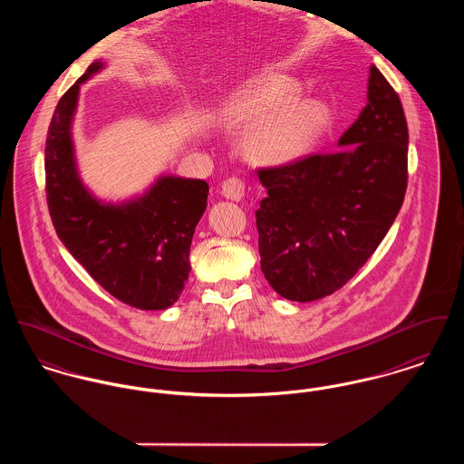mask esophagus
Returning <instances> with one entry per match:
<instances>
[{"label": "esophagus", "mask_w": 464, "mask_h": 464, "mask_svg": "<svg viewBox=\"0 0 464 464\" xmlns=\"http://www.w3.org/2000/svg\"><path fill=\"white\" fill-rule=\"evenodd\" d=\"M221 195L228 200L241 202L245 198V182L237 177H230L221 184Z\"/></svg>", "instance_id": "obj_1"}]
</instances>
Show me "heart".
<instances>
[{"label":"heart","mask_w":464,"mask_h":464,"mask_svg":"<svg viewBox=\"0 0 464 464\" xmlns=\"http://www.w3.org/2000/svg\"><path fill=\"white\" fill-rule=\"evenodd\" d=\"M299 84L285 76H267L243 90L227 108L234 121L258 127L248 154L262 165H289L314 150L332 127L330 108L315 99L299 101Z\"/></svg>","instance_id":"heart-1"}]
</instances>
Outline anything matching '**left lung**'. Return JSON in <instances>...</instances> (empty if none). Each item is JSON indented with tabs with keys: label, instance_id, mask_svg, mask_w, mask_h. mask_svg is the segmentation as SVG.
Masks as SVG:
<instances>
[{
	"label": "left lung",
	"instance_id": "obj_1",
	"mask_svg": "<svg viewBox=\"0 0 464 464\" xmlns=\"http://www.w3.org/2000/svg\"><path fill=\"white\" fill-rule=\"evenodd\" d=\"M334 154L258 169L267 197L255 212L260 267L291 301L334 295L376 252L404 202L408 124L376 65L367 106Z\"/></svg>",
	"mask_w": 464,
	"mask_h": 464
}]
</instances>
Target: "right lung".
<instances>
[{"mask_svg":"<svg viewBox=\"0 0 464 464\" xmlns=\"http://www.w3.org/2000/svg\"><path fill=\"white\" fill-rule=\"evenodd\" d=\"M104 69L93 62L56 104L45 140L47 208L60 241L110 295L140 310H165L189 276V248L208 208L200 179L161 175L141 197L99 200L82 180L72 141L80 86Z\"/></svg>","mask_w":464,"mask_h":464,"instance_id":"1","label":"right lung"}]
</instances>
